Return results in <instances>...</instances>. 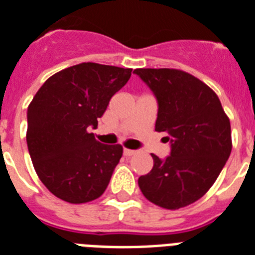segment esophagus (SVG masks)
Masks as SVG:
<instances>
[{
    "mask_svg": "<svg viewBox=\"0 0 255 255\" xmlns=\"http://www.w3.org/2000/svg\"><path fill=\"white\" fill-rule=\"evenodd\" d=\"M124 155H126V156L135 155V151H132V149H127V148H124Z\"/></svg>",
    "mask_w": 255,
    "mask_h": 255,
    "instance_id": "34e87169",
    "label": "esophagus"
}]
</instances>
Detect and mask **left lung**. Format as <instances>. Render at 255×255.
<instances>
[{"mask_svg":"<svg viewBox=\"0 0 255 255\" xmlns=\"http://www.w3.org/2000/svg\"><path fill=\"white\" fill-rule=\"evenodd\" d=\"M155 94V131L167 133L170 156L152 153L153 168L139 177L144 197L164 209L193 204L212 188L232 152L230 120L217 94L198 78L177 69L133 71Z\"/></svg>","mask_w":255,"mask_h":255,"instance_id":"left-lung-1","label":"left lung"}]
</instances>
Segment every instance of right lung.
<instances>
[{
	"label": "right lung",
	"instance_id": "obj_1",
	"mask_svg": "<svg viewBox=\"0 0 255 255\" xmlns=\"http://www.w3.org/2000/svg\"><path fill=\"white\" fill-rule=\"evenodd\" d=\"M131 73L85 62L51 75L34 95L26 141L38 177L55 197L85 204L104 193L123 147L104 145L88 129Z\"/></svg>",
	"mask_w": 255,
	"mask_h": 255
}]
</instances>
